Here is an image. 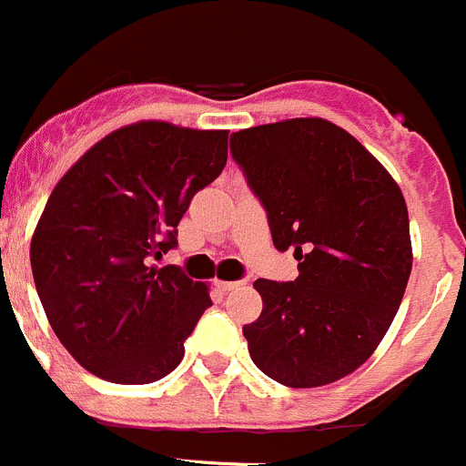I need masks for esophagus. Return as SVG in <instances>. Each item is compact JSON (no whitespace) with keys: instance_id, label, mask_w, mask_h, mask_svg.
Wrapping results in <instances>:
<instances>
[{"instance_id":"obj_1","label":"esophagus","mask_w":466,"mask_h":466,"mask_svg":"<svg viewBox=\"0 0 466 466\" xmlns=\"http://www.w3.org/2000/svg\"><path fill=\"white\" fill-rule=\"evenodd\" d=\"M216 285H218L220 292H234V289H241L243 280H218Z\"/></svg>"}]
</instances>
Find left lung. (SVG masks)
Returning <instances> with one entry per match:
<instances>
[{
	"label": "left lung",
	"instance_id": "left-lung-1",
	"mask_svg": "<svg viewBox=\"0 0 466 466\" xmlns=\"http://www.w3.org/2000/svg\"><path fill=\"white\" fill-rule=\"evenodd\" d=\"M232 158L267 208L273 246L299 278H259L262 315L243 326L250 359L289 389H315L370 359L411 273L402 190L354 135L319 116L238 130Z\"/></svg>",
	"mask_w": 466,
	"mask_h": 466
}]
</instances>
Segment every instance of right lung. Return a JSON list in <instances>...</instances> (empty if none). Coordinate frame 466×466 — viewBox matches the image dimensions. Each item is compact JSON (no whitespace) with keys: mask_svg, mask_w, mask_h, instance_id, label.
<instances>
[{"mask_svg":"<svg viewBox=\"0 0 466 466\" xmlns=\"http://www.w3.org/2000/svg\"><path fill=\"white\" fill-rule=\"evenodd\" d=\"M225 163L228 130L137 121L96 142L55 186L29 259L52 331L91 375L151 384L181 363L208 287L149 262L177 246L190 199Z\"/></svg>","mask_w":466,"mask_h":466,"instance_id":"right-lung-1","label":"right lung"}]
</instances>
